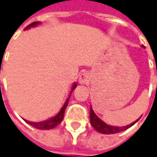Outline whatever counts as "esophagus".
<instances>
[{"instance_id":"obj_1","label":"esophagus","mask_w":157,"mask_h":157,"mask_svg":"<svg viewBox=\"0 0 157 157\" xmlns=\"http://www.w3.org/2000/svg\"><path fill=\"white\" fill-rule=\"evenodd\" d=\"M90 82V76L87 73H83L80 75L79 77V82L81 84H87L88 82Z\"/></svg>"}]
</instances>
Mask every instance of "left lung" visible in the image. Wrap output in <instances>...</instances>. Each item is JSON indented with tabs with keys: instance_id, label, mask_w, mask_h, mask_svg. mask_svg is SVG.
<instances>
[{
	"instance_id": "8db88e82",
	"label": "left lung",
	"mask_w": 157,
	"mask_h": 157,
	"mask_svg": "<svg viewBox=\"0 0 157 157\" xmlns=\"http://www.w3.org/2000/svg\"><path fill=\"white\" fill-rule=\"evenodd\" d=\"M157 73V72H156ZM90 124L91 126L97 131L98 132L103 134H114L117 133V132H124L125 130H127L128 128H130L139 120L135 121L134 123L131 124L127 125V126H124V127H115V126H111L105 124L103 121H101L97 115H95L94 111L92 110V108L90 107Z\"/></svg>"
}]
</instances>
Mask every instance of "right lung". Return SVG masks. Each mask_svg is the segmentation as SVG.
I'll return each mask as SVG.
<instances>
[{"label":"right lung","instance_id":"1","mask_svg":"<svg viewBox=\"0 0 157 157\" xmlns=\"http://www.w3.org/2000/svg\"><path fill=\"white\" fill-rule=\"evenodd\" d=\"M38 24H39V22H33V23L30 24L29 25H27L25 29H27V28H29V27H31V26H34V25H38ZM76 86H77L76 83H75V84L73 85L72 91L75 90V88L76 87ZM68 100H69V98L67 99L66 103L64 104L63 107L60 109L59 114L56 115V116L51 118V119L46 120V121H43V122H40V123H32V122H28V121H25V122H26L27 124H29L31 126H33V127H34V128H36V129H40V130H50V129H52V128H55L56 126H58V125L60 123L62 122L63 118H64L65 110H66V108H67V106Z\"/></svg>","mask_w":157,"mask_h":157}]
</instances>
